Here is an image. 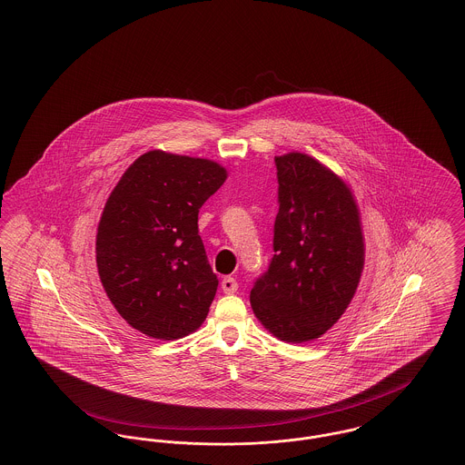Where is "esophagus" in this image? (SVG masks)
I'll return each mask as SVG.
<instances>
[{"label": "esophagus", "mask_w": 465, "mask_h": 465, "mask_svg": "<svg viewBox=\"0 0 465 465\" xmlns=\"http://www.w3.org/2000/svg\"><path fill=\"white\" fill-rule=\"evenodd\" d=\"M221 288H223V292L226 293V295H233L235 292H237V288H239V284H237V281L233 279V277H224L223 281H221Z\"/></svg>", "instance_id": "obj_1"}]
</instances>
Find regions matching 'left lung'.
<instances>
[{
	"label": "left lung",
	"instance_id": "obj_1",
	"mask_svg": "<svg viewBox=\"0 0 465 465\" xmlns=\"http://www.w3.org/2000/svg\"><path fill=\"white\" fill-rule=\"evenodd\" d=\"M279 213L273 258L251 290V307L273 337H322L355 297L365 263L361 219L350 186L309 154L275 156Z\"/></svg>",
	"mask_w": 465,
	"mask_h": 465
}]
</instances>
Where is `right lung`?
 I'll return each instance as SVG.
<instances>
[{"mask_svg": "<svg viewBox=\"0 0 465 465\" xmlns=\"http://www.w3.org/2000/svg\"><path fill=\"white\" fill-rule=\"evenodd\" d=\"M226 168L160 149L126 168L96 233V267L112 305L138 331L173 341L205 322L218 290L198 213Z\"/></svg>", "mask_w": 465, "mask_h": 465, "instance_id": "obj_1", "label": "right lung"}]
</instances>
